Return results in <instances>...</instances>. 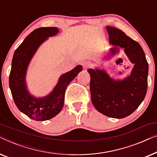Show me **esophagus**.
Wrapping results in <instances>:
<instances>
[{
    "mask_svg": "<svg viewBox=\"0 0 157 157\" xmlns=\"http://www.w3.org/2000/svg\"><path fill=\"white\" fill-rule=\"evenodd\" d=\"M91 66V63H90L89 61H86V62H84V63H82V66H83V69H85V70H86L87 68H89Z\"/></svg>",
    "mask_w": 157,
    "mask_h": 157,
    "instance_id": "34e87169",
    "label": "esophagus"
}]
</instances>
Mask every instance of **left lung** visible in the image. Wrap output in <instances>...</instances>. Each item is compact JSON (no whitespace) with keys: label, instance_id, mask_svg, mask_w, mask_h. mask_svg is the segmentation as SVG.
Instances as JSON below:
<instances>
[{"label":"left lung","instance_id":"1","mask_svg":"<svg viewBox=\"0 0 157 157\" xmlns=\"http://www.w3.org/2000/svg\"><path fill=\"white\" fill-rule=\"evenodd\" d=\"M106 30L109 44L113 47L105 59H109L119 52V48H123L134 66L129 76L122 80L111 78L103 68L88 70L91 77V98L94 107L100 113L109 117L122 119L134 112L144 99L149 65L138 42L117 28L106 26Z\"/></svg>","mask_w":157,"mask_h":157}]
</instances>
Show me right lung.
Segmentation results:
<instances>
[{"label": "right lung", "mask_w": 157, "mask_h": 157, "mask_svg": "<svg viewBox=\"0 0 157 157\" xmlns=\"http://www.w3.org/2000/svg\"><path fill=\"white\" fill-rule=\"evenodd\" d=\"M59 32L56 27H43L34 30L18 46L13 56L9 76V86L13 98L21 112L36 121L51 119L61 111L66 88L82 71V66L78 65L62 74L53 91L46 96L38 98L30 94L25 82L30 62L40 45Z\"/></svg>", "instance_id": "1"}]
</instances>
